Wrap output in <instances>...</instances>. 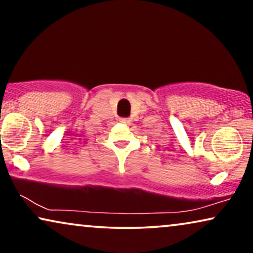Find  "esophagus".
<instances>
[{"instance_id": "1", "label": "esophagus", "mask_w": 253, "mask_h": 253, "mask_svg": "<svg viewBox=\"0 0 253 253\" xmlns=\"http://www.w3.org/2000/svg\"><path fill=\"white\" fill-rule=\"evenodd\" d=\"M120 122H122V123H129V122H130V119H129V117H121Z\"/></svg>"}]
</instances>
